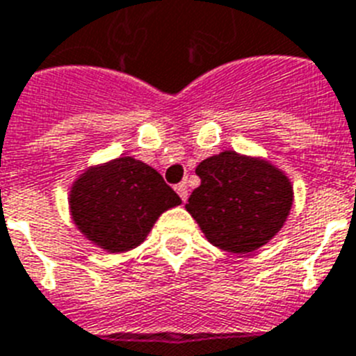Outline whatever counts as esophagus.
<instances>
[{
    "mask_svg": "<svg viewBox=\"0 0 356 356\" xmlns=\"http://www.w3.org/2000/svg\"><path fill=\"white\" fill-rule=\"evenodd\" d=\"M175 192L179 193V197L183 199L184 203H186V199H188V188H186V183H181L175 186Z\"/></svg>",
    "mask_w": 356,
    "mask_h": 356,
    "instance_id": "1",
    "label": "esophagus"
}]
</instances>
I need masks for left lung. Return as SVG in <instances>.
Wrapping results in <instances>:
<instances>
[{"instance_id": "1", "label": "left lung", "mask_w": 356, "mask_h": 356, "mask_svg": "<svg viewBox=\"0 0 356 356\" xmlns=\"http://www.w3.org/2000/svg\"><path fill=\"white\" fill-rule=\"evenodd\" d=\"M195 173L201 184L186 210L213 247L254 252L280 232L291 212L293 184L265 159L227 149L199 163Z\"/></svg>"}]
</instances>
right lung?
<instances>
[{
	"label": "right lung",
	"mask_w": 356,
	"mask_h": 356,
	"mask_svg": "<svg viewBox=\"0 0 356 356\" xmlns=\"http://www.w3.org/2000/svg\"><path fill=\"white\" fill-rule=\"evenodd\" d=\"M177 204L181 197L157 170L126 155L86 170L69 193L78 230L108 252L138 247L159 216Z\"/></svg>",
	"instance_id": "add662e5"
}]
</instances>
